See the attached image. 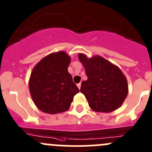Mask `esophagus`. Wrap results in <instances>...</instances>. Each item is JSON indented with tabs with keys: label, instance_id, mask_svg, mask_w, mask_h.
<instances>
[{
	"label": "esophagus",
	"instance_id": "esophagus-1",
	"mask_svg": "<svg viewBox=\"0 0 152 152\" xmlns=\"http://www.w3.org/2000/svg\"><path fill=\"white\" fill-rule=\"evenodd\" d=\"M77 86L78 87V88H80V86H81V83H79L78 84H77Z\"/></svg>",
	"mask_w": 152,
	"mask_h": 152
}]
</instances>
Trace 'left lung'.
<instances>
[{"label":"left lung","mask_w":152,"mask_h":152,"mask_svg":"<svg viewBox=\"0 0 152 152\" xmlns=\"http://www.w3.org/2000/svg\"><path fill=\"white\" fill-rule=\"evenodd\" d=\"M78 58L88 77L82 82L80 91L91 108L104 113L118 108L128 94L127 81L120 69L98 56L88 58L80 53Z\"/></svg>","instance_id":"1"}]
</instances>
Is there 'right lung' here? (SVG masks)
<instances>
[{
  "label": "right lung",
  "instance_id": "obj_1",
  "mask_svg": "<svg viewBox=\"0 0 152 152\" xmlns=\"http://www.w3.org/2000/svg\"><path fill=\"white\" fill-rule=\"evenodd\" d=\"M69 56L64 51L42 59L33 69L29 89L33 101L40 110L56 114L69 108L79 89L68 72Z\"/></svg>",
  "mask_w": 152,
  "mask_h": 152
}]
</instances>
